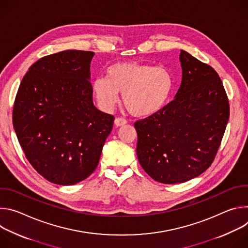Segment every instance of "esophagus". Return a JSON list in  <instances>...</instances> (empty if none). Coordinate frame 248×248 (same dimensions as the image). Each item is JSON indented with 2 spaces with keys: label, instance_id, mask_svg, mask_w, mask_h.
<instances>
[{
  "label": "esophagus",
  "instance_id": "esophagus-1",
  "mask_svg": "<svg viewBox=\"0 0 248 248\" xmlns=\"http://www.w3.org/2000/svg\"><path fill=\"white\" fill-rule=\"evenodd\" d=\"M124 124H126V121L123 118H116L115 120V125L116 126H124Z\"/></svg>",
  "mask_w": 248,
  "mask_h": 248
}]
</instances>
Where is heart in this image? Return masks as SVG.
Returning <instances> with one entry per match:
<instances>
[{"label": "heart", "instance_id": "obj_1", "mask_svg": "<svg viewBox=\"0 0 248 248\" xmlns=\"http://www.w3.org/2000/svg\"><path fill=\"white\" fill-rule=\"evenodd\" d=\"M173 85V78L165 66L121 62L107 68L106 78H96L92 81V90L106 111L115 107L119 93H123L124 104L132 116L149 117L164 109Z\"/></svg>", "mask_w": 248, "mask_h": 248}]
</instances>
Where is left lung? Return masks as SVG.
Returning a JSON list of instances; mask_svg holds the SVG:
<instances>
[{
	"instance_id": "8db88e82",
	"label": "left lung",
	"mask_w": 248,
	"mask_h": 248,
	"mask_svg": "<svg viewBox=\"0 0 248 248\" xmlns=\"http://www.w3.org/2000/svg\"><path fill=\"white\" fill-rule=\"evenodd\" d=\"M183 78L174 99L134 124L136 154L153 180L190 181L214 161L230 117L227 93L216 70L181 50Z\"/></svg>"
}]
</instances>
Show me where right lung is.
Listing matches in <instances>:
<instances>
[{"mask_svg": "<svg viewBox=\"0 0 248 248\" xmlns=\"http://www.w3.org/2000/svg\"><path fill=\"white\" fill-rule=\"evenodd\" d=\"M93 52L66 50L34 62L19 85L13 124L31 166L47 181L73 186L95 170L115 118L92 99Z\"/></svg>", "mask_w": 248, "mask_h": 248, "instance_id": "add662e5", "label": "right lung"}]
</instances>
